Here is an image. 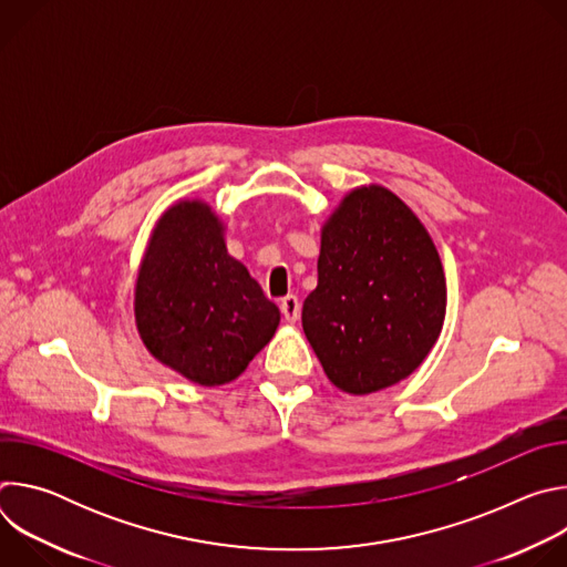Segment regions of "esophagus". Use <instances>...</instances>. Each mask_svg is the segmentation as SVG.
I'll use <instances>...</instances> for the list:
<instances>
[{
	"mask_svg": "<svg viewBox=\"0 0 567 567\" xmlns=\"http://www.w3.org/2000/svg\"><path fill=\"white\" fill-rule=\"evenodd\" d=\"M280 311H282V318H285L287 322H296V320L300 318V300H298L296 296L282 298Z\"/></svg>",
	"mask_w": 567,
	"mask_h": 567,
	"instance_id": "34e87169",
	"label": "esophagus"
}]
</instances>
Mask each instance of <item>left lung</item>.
<instances>
[{"label": "left lung", "instance_id": "obj_1", "mask_svg": "<svg viewBox=\"0 0 567 567\" xmlns=\"http://www.w3.org/2000/svg\"><path fill=\"white\" fill-rule=\"evenodd\" d=\"M446 278L420 217L379 184L357 186L320 226L318 287L302 330L328 379L361 396L411 377L440 339Z\"/></svg>", "mask_w": 567, "mask_h": 567}]
</instances>
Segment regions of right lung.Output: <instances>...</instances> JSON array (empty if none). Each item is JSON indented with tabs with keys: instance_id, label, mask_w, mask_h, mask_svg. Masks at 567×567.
I'll list each match as a JSON object with an SVG mask.
<instances>
[{
	"instance_id": "add662e5",
	"label": "right lung",
	"mask_w": 567,
	"mask_h": 567,
	"mask_svg": "<svg viewBox=\"0 0 567 567\" xmlns=\"http://www.w3.org/2000/svg\"><path fill=\"white\" fill-rule=\"evenodd\" d=\"M224 233L208 202H175L150 233L134 285L145 350L206 388L235 381L280 326L278 307L228 256Z\"/></svg>"
}]
</instances>
